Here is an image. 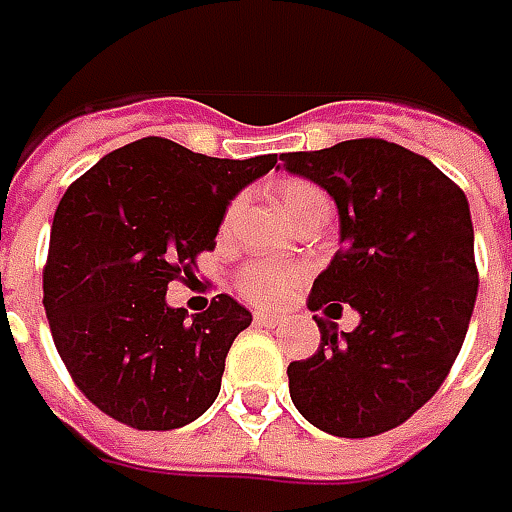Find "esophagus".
Masks as SVG:
<instances>
[{
    "mask_svg": "<svg viewBox=\"0 0 512 512\" xmlns=\"http://www.w3.org/2000/svg\"><path fill=\"white\" fill-rule=\"evenodd\" d=\"M253 322H256V325H262V327H279V325H282V319H279V316H273V313H262V310H259L256 316H253Z\"/></svg>",
    "mask_w": 512,
    "mask_h": 512,
    "instance_id": "esophagus-1",
    "label": "esophagus"
}]
</instances>
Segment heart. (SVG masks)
Wrapping results in <instances>:
<instances>
[{"mask_svg":"<svg viewBox=\"0 0 512 512\" xmlns=\"http://www.w3.org/2000/svg\"><path fill=\"white\" fill-rule=\"evenodd\" d=\"M316 196H322V190L307 185V182H287V185L279 187V202H282L285 213H293L296 207H302ZM233 210L236 207H230V216H233ZM299 279H302L299 267L282 265V262H250V265L242 267L236 285H239V293L247 302L270 307L285 302L287 293L299 285Z\"/></svg>","mask_w":512,"mask_h":512,"instance_id":"obj_1","label":"heart"}]
</instances>
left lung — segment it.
Returning <instances> with one entry per match:
<instances>
[{
  "label": "left lung",
  "instance_id": "left-lung-1",
  "mask_svg": "<svg viewBox=\"0 0 512 512\" xmlns=\"http://www.w3.org/2000/svg\"><path fill=\"white\" fill-rule=\"evenodd\" d=\"M282 162L339 207L342 250L307 307L342 313L344 302L362 316L350 333L313 316L322 344L287 367L290 399L330 436H379L442 387L462 350L479 290L467 196L430 159L384 139L285 153Z\"/></svg>",
  "mask_w": 512,
  "mask_h": 512
}]
</instances>
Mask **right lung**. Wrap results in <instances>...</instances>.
<instances>
[{"label": "right lung", "instance_id": "right-lung-1", "mask_svg": "<svg viewBox=\"0 0 512 512\" xmlns=\"http://www.w3.org/2000/svg\"><path fill=\"white\" fill-rule=\"evenodd\" d=\"M273 165L276 153L213 159L148 136L102 156L65 190L42 305L73 382L110 419L173 430L216 402L227 350L250 313L219 293L190 322L165 293L216 247L230 199Z\"/></svg>", "mask_w": 512, "mask_h": 512}]
</instances>
